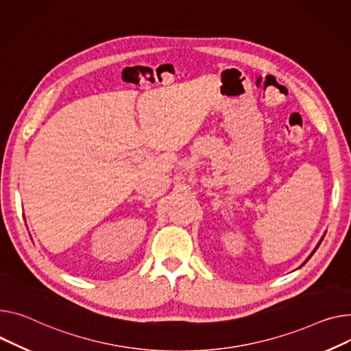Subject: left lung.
I'll use <instances>...</instances> for the list:
<instances>
[{
	"label": "left lung",
	"mask_w": 351,
	"mask_h": 351,
	"mask_svg": "<svg viewBox=\"0 0 351 351\" xmlns=\"http://www.w3.org/2000/svg\"><path fill=\"white\" fill-rule=\"evenodd\" d=\"M322 240H323V239H322ZM322 240H320V243H322ZM319 245H320V244H317V247H316V248H315V251H316V250H317V248H319ZM315 251H313V252H312V254H311V255H313V254H315ZM309 258H311V256H309ZM309 258H308V260H309ZM308 260H306V261H305V263H308Z\"/></svg>",
	"instance_id": "left-lung-1"
}]
</instances>
